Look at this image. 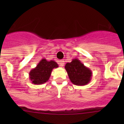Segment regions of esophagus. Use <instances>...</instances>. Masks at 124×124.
Returning a JSON list of instances; mask_svg holds the SVG:
<instances>
[{"mask_svg": "<svg viewBox=\"0 0 124 124\" xmlns=\"http://www.w3.org/2000/svg\"><path fill=\"white\" fill-rule=\"evenodd\" d=\"M59 65L61 66V67H63L65 64L64 61H63V60H60V61H59Z\"/></svg>", "mask_w": 124, "mask_h": 124, "instance_id": "34e87169", "label": "esophagus"}]
</instances>
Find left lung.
<instances>
[{
    "label": "left lung",
    "instance_id": "left-lung-1",
    "mask_svg": "<svg viewBox=\"0 0 124 124\" xmlns=\"http://www.w3.org/2000/svg\"><path fill=\"white\" fill-rule=\"evenodd\" d=\"M68 77L71 82L77 86H85L91 80L92 72L89 68L84 65L80 60L72 59L65 66Z\"/></svg>",
    "mask_w": 124,
    "mask_h": 124
}]
</instances>
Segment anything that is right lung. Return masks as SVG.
<instances>
[{
  "label": "right lung",
  "instance_id": "1",
  "mask_svg": "<svg viewBox=\"0 0 124 124\" xmlns=\"http://www.w3.org/2000/svg\"><path fill=\"white\" fill-rule=\"evenodd\" d=\"M58 67V64L55 61L42 59L29 73L30 80L34 85L44 84L49 80L52 70Z\"/></svg>",
  "mask_w": 124,
  "mask_h": 124
}]
</instances>
